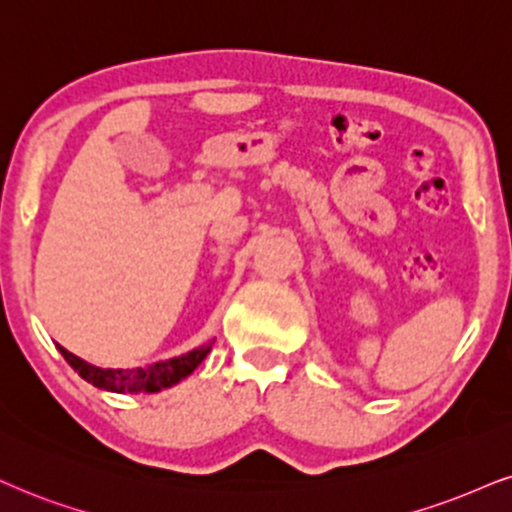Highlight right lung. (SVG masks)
Here are the masks:
<instances>
[{"instance_id":"1","label":"right lung","mask_w":512,"mask_h":512,"mask_svg":"<svg viewBox=\"0 0 512 512\" xmlns=\"http://www.w3.org/2000/svg\"><path fill=\"white\" fill-rule=\"evenodd\" d=\"M211 346L213 342H208L204 346H197V349L182 353L178 358H168V361H159L132 370L97 368V365L82 361L75 353L66 351L63 346H59V351L82 380L94 384L97 389L116 391V394H156V391L173 387V384L185 380L187 375H192L197 370V365L208 356Z\"/></svg>"}]
</instances>
